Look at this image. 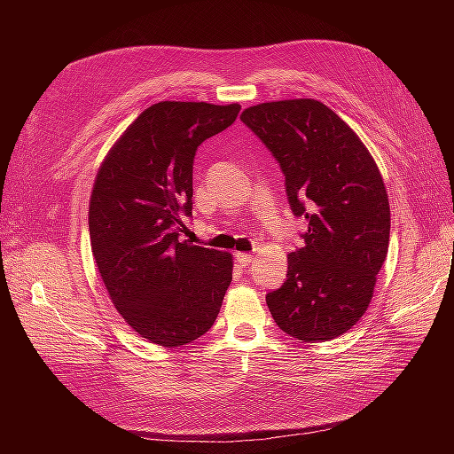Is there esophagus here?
<instances>
[{
	"label": "esophagus",
	"instance_id": "34e87169",
	"mask_svg": "<svg viewBox=\"0 0 454 454\" xmlns=\"http://www.w3.org/2000/svg\"><path fill=\"white\" fill-rule=\"evenodd\" d=\"M254 255L252 254H237V261L242 265V267H248L254 263Z\"/></svg>",
	"mask_w": 454,
	"mask_h": 454
}]
</instances>
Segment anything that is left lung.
Returning a JSON list of instances; mask_svg holds the SVG:
<instances>
[{
  "label": "left lung",
  "instance_id": "8db88e82",
  "mask_svg": "<svg viewBox=\"0 0 454 454\" xmlns=\"http://www.w3.org/2000/svg\"><path fill=\"white\" fill-rule=\"evenodd\" d=\"M240 119L278 160L290 208L309 223L303 248L287 255L286 282L267 294L272 318L305 342L347 333L367 310L388 254L390 206L377 164L318 100L257 104Z\"/></svg>",
  "mask_w": 454,
  "mask_h": 454
}]
</instances>
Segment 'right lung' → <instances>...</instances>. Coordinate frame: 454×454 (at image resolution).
<instances>
[{"instance_id": "obj_1", "label": "right lung", "mask_w": 454, "mask_h": 454, "mask_svg": "<svg viewBox=\"0 0 454 454\" xmlns=\"http://www.w3.org/2000/svg\"><path fill=\"white\" fill-rule=\"evenodd\" d=\"M239 104L159 102L109 149L89 204L92 255L125 322L174 348L214 325L232 257L182 240L193 210L199 145L231 127Z\"/></svg>"}]
</instances>
